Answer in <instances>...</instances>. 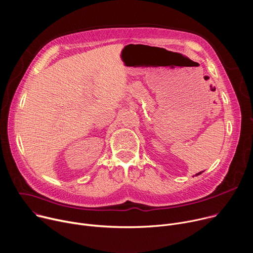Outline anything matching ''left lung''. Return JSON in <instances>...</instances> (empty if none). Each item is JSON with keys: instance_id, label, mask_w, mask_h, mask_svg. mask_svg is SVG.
Returning a JSON list of instances; mask_svg holds the SVG:
<instances>
[{"instance_id": "obj_1", "label": "left lung", "mask_w": 253, "mask_h": 253, "mask_svg": "<svg viewBox=\"0 0 253 253\" xmlns=\"http://www.w3.org/2000/svg\"><path fill=\"white\" fill-rule=\"evenodd\" d=\"M201 173H202V172H200V173H198V174H196V175H200V174H201Z\"/></svg>"}]
</instances>
